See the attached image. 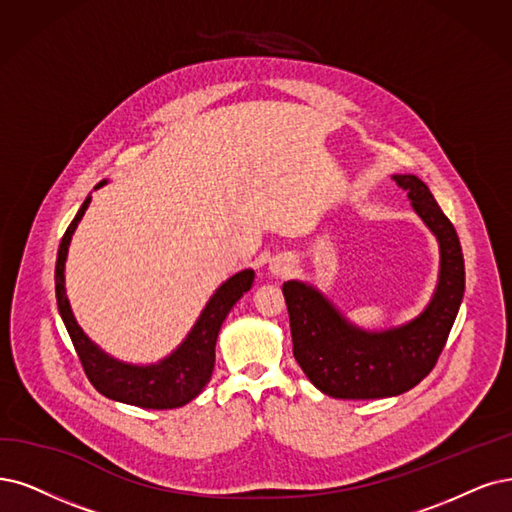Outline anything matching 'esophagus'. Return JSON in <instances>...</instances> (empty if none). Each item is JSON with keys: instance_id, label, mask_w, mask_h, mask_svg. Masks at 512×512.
Wrapping results in <instances>:
<instances>
[{"instance_id": "34e87169", "label": "esophagus", "mask_w": 512, "mask_h": 512, "mask_svg": "<svg viewBox=\"0 0 512 512\" xmlns=\"http://www.w3.org/2000/svg\"><path fill=\"white\" fill-rule=\"evenodd\" d=\"M270 274L276 278H287L293 272V263L287 257H274L270 261Z\"/></svg>"}]
</instances>
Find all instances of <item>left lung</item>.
Listing matches in <instances>:
<instances>
[{
  "label": "left lung",
  "instance_id": "obj_1",
  "mask_svg": "<svg viewBox=\"0 0 512 512\" xmlns=\"http://www.w3.org/2000/svg\"><path fill=\"white\" fill-rule=\"evenodd\" d=\"M439 242V280L428 306L399 327L367 331L342 314L310 282L289 280L285 293L293 356L308 380L333 399L399 396L437 365L464 297V257L456 227L443 215L428 185L415 175H392Z\"/></svg>",
  "mask_w": 512,
  "mask_h": 512
}]
</instances>
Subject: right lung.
<instances>
[{
	"label": "right lung",
	"instance_id": "add662e5",
	"mask_svg": "<svg viewBox=\"0 0 512 512\" xmlns=\"http://www.w3.org/2000/svg\"><path fill=\"white\" fill-rule=\"evenodd\" d=\"M107 181H101L94 189L103 187ZM90 196L80 206L78 215L69 223L67 232L59 244L54 270V289L56 306L67 327V333L78 352L82 367L88 375L90 384L111 401L135 405L143 409H177L194 401L204 390L215 369V346L217 335L225 316L236 306V301L253 287L255 272L242 270L227 278L223 285L206 301L192 331L187 333L183 342L164 356L162 361L151 365H132L120 358H113L101 346H97L84 333L73 316L69 297L65 291V261L69 253V244L75 227L82 221Z\"/></svg>",
	"mask_w": 512,
	"mask_h": 512
}]
</instances>
